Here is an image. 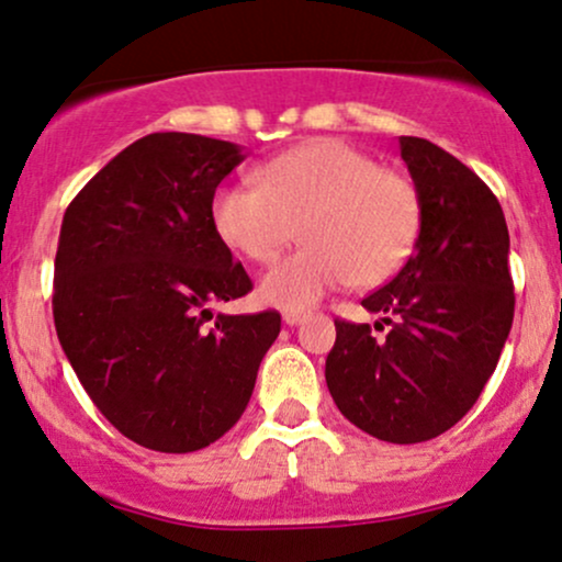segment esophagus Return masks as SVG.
Returning a JSON list of instances; mask_svg holds the SVG:
<instances>
[{
    "instance_id": "34e87169",
    "label": "esophagus",
    "mask_w": 562,
    "mask_h": 562,
    "mask_svg": "<svg viewBox=\"0 0 562 562\" xmlns=\"http://www.w3.org/2000/svg\"><path fill=\"white\" fill-rule=\"evenodd\" d=\"M305 318V310H286V313H283V323H286V326H296V323H302Z\"/></svg>"
}]
</instances>
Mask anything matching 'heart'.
<instances>
[{
	"mask_svg": "<svg viewBox=\"0 0 562 562\" xmlns=\"http://www.w3.org/2000/svg\"><path fill=\"white\" fill-rule=\"evenodd\" d=\"M215 234L252 262H270L296 236L305 247L262 276V302L300 310L334 289L375 286L400 270L420 228V194L402 170L381 168L339 138H315L223 183L210 204Z\"/></svg>",
	"mask_w": 562,
	"mask_h": 562,
	"instance_id": "1",
	"label": "heart"
}]
</instances>
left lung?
Returning a JSON list of instances; mask_svg holds the SVG:
<instances>
[{"instance_id": "8db88e82", "label": "left lung", "mask_w": 562, "mask_h": 562, "mask_svg": "<svg viewBox=\"0 0 562 562\" xmlns=\"http://www.w3.org/2000/svg\"><path fill=\"white\" fill-rule=\"evenodd\" d=\"M420 194V234L392 281L362 300L381 315L336 321L326 384L341 415L371 437L418 445L458 424L497 368L516 313L510 236L497 196L450 151L400 136Z\"/></svg>"}]
</instances>
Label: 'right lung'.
<instances>
[{
	"label": "right lung",
	"instance_id": "add662e5",
	"mask_svg": "<svg viewBox=\"0 0 562 562\" xmlns=\"http://www.w3.org/2000/svg\"><path fill=\"white\" fill-rule=\"evenodd\" d=\"M241 160L221 138L149 134L65 210L57 339L99 413L147 450L194 452L221 439L281 331L276 310H210L252 292L210 217L217 183Z\"/></svg>",
	"mask_w": 562,
	"mask_h": 562
}]
</instances>
